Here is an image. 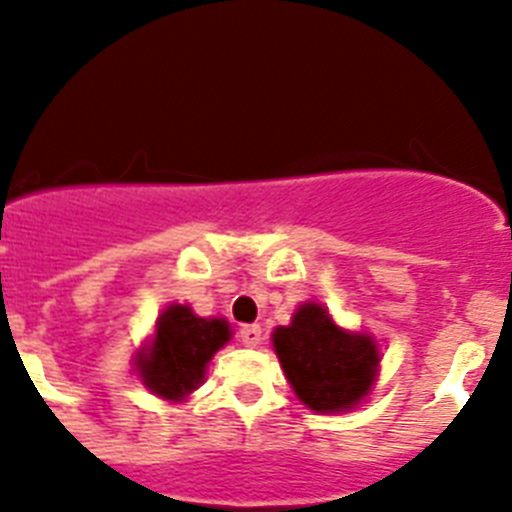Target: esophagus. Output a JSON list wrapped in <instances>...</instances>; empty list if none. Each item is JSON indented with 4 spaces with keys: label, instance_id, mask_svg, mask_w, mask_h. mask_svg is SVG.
Returning <instances> with one entry per match:
<instances>
[{
    "label": "esophagus",
    "instance_id": "esophagus-1",
    "mask_svg": "<svg viewBox=\"0 0 512 512\" xmlns=\"http://www.w3.org/2000/svg\"><path fill=\"white\" fill-rule=\"evenodd\" d=\"M241 341H243V346H248V348L259 346V343H261V325H243Z\"/></svg>",
    "mask_w": 512,
    "mask_h": 512
}]
</instances>
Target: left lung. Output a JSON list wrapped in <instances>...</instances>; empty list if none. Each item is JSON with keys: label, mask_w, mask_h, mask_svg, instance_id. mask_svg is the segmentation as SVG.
Segmentation results:
<instances>
[{"label": "left lung", "mask_w": 512, "mask_h": 512, "mask_svg": "<svg viewBox=\"0 0 512 512\" xmlns=\"http://www.w3.org/2000/svg\"><path fill=\"white\" fill-rule=\"evenodd\" d=\"M271 343L297 400L312 413H351L372 395L382 361L377 338L341 328L320 302H302L292 323L274 328Z\"/></svg>", "instance_id": "left-lung-1"}]
</instances>
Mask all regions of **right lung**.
<instances>
[{
    "mask_svg": "<svg viewBox=\"0 0 512 512\" xmlns=\"http://www.w3.org/2000/svg\"><path fill=\"white\" fill-rule=\"evenodd\" d=\"M233 336L225 318H200L189 305L171 302L135 354V372L151 395L184 402L205 382L207 364Z\"/></svg>",
    "mask_w": 512,
    "mask_h": 512,
    "instance_id": "obj_1",
    "label": "right lung"
}]
</instances>
